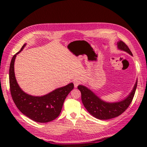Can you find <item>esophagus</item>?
I'll return each mask as SVG.
<instances>
[{
  "mask_svg": "<svg viewBox=\"0 0 147 147\" xmlns=\"http://www.w3.org/2000/svg\"><path fill=\"white\" fill-rule=\"evenodd\" d=\"M74 88H77L78 86L80 84V81L78 80H74Z\"/></svg>",
  "mask_w": 147,
  "mask_h": 147,
  "instance_id": "obj_1",
  "label": "esophagus"
}]
</instances>
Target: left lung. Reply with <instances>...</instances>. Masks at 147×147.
Instances as JSON below:
<instances>
[{
    "instance_id": "obj_1",
    "label": "left lung",
    "mask_w": 147,
    "mask_h": 147,
    "mask_svg": "<svg viewBox=\"0 0 147 147\" xmlns=\"http://www.w3.org/2000/svg\"><path fill=\"white\" fill-rule=\"evenodd\" d=\"M117 44L119 49L125 51L132 56L130 49L123 41H119ZM137 84L138 81H136L133 90L127 98L122 101L114 103L106 102L102 100L90 89L84 86H78V89L81 92L82 101L88 112L96 119L107 120L121 115L128 108L135 94Z\"/></svg>"
}]
</instances>
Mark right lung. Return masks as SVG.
Listing matches in <instances>:
<instances>
[{
	"label": "right lung",
	"instance_id": "add662e5",
	"mask_svg": "<svg viewBox=\"0 0 147 147\" xmlns=\"http://www.w3.org/2000/svg\"><path fill=\"white\" fill-rule=\"evenodd\" d=\"M22 47L11 59L9 70V89L12 99L17 108L24 115L38 123H47L54 120L60 114L65 99L73 89L74 84L56 89L42 96H34L24 93L19 88L14 73V62L17 54L22 51Z\"/></svg>",
	"mask_w": 147,
	"mask_h": 147
}]
</instances>
